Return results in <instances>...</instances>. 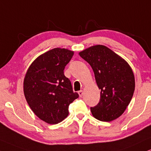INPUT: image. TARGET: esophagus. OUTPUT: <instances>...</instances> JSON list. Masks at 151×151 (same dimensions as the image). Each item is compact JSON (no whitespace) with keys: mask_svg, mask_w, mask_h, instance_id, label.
<instances>
[{"mask_svg":"<svg viewBox=\"0 0 151 151\" xmlns=\"http://www.w3.org/2000/svg\"><path fill=\"white\" fill-rule=\"evenodd\" d=\"M78 93H79L80 97H82V95H83V91H82V90H81V91H78Z\"/></svg>","mask_w":151,"mask_h":151,"instance_id":"obj_1","label":"esophagus"}]
</instances>
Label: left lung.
<instances>
[{
    "label": "left lung",
    "mask_w": 151,
    "mask_h": 151,
    "mask_svg": "<svg viewBox=\"0 0 151 151\" xmlns=\"http://www.w3.org/2000/svg\"><path fill=\"white\" fill-rule=\"evenodd\" d=\"M94 72L99 89L100 102L91 107L93 116L109 122L121 116L134 94V76L129 64L104 45H95L79 53Z\"/></svg>",
    "instance_id": "left-lung-1"
}]
</instances>
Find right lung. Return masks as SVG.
Wrapping results in <instances>:
<instances>
[{"mask_svg": "<svg viewBox=\"0 0 151 151\" xmlns=\"http://www.w3.org/2000/svg\"><path fill=\"white\" fill-rule=\"evenodd\" d=\"M74 51L55 48L38 56L30 65L24 81L28 105L40 119L57 124L69 114V105L79 98L64 74Z\"/></svg>", "mask_w": 151, "mask_h": 151, "instance_id": "1", "label": "right lung"}]
</instances>
